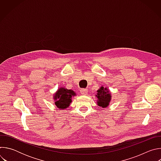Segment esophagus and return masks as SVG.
I'll use <instances>...</instances> for the list:
<instances>
[{
    "label": "esophagus",
    "instance_id": "obj_1",
    "mask_svg": "<svg viewBox=\"0 0 161 161\" xmlns=\"http://www.w3.org/2000/svg\"><path fill=\"white\" fill-rule=\"evenodd\" d=\"M80 93L81 95H85L87 93V90L85 88H81L80 90Z\"/></svg>",
    "mask_w": 161,
    "mask_h": 161
}]
</instances>
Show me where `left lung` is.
Returning <instances> with one entry per match:
<instances>
[{"label":"left lung","mask_w":161,"mask_h":161,"mask_svg":"<svg viewBox=\"0 0 161 161\" xmlns=\"http://www.w3.org/2000/svg\"><path fill=\"white\" fill-rule=\"evenodd\" d=\"M97 97L98 99L97 104L103 108L107 107L111 100V96L109 92L106 89V88H104V87L102 86L97 91Z\"/></svg>","instance_id":"left-lung-1"}]
</instances>
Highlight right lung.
I'll use <instances>...</instances> for the list:
<instances>
[{
	"label": "right lung",
	"instance_id": "1",
	"mask_svg": "<svg viewBox=\"0 0 161 161\" xmlns=\"http://www.w3.org/2000/svg\"><path fill=\"white\" fill-rule=\"evenodd\" d=\"M75 95V92L72 90L60 88L54 96L56 106L62 109L67 108L71 103L72 97Z\"/></svg>",
	"mask_w": 161,
	"mask_h": 161
}]
</instances>
